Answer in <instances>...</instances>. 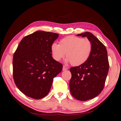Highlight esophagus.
Masks as SVG:
<instances>
[{
	"mask_svg": "<svg viewBox=\"0 0 121 121\" xmlns=\"http://www.w3.org/2000/svg\"><path fill=\"white\" fill-rule=\"evenodd\" d=\"M62 69H63V70H67V69H68V68H67V67H65V65H63Z\"/></svg>",
	"mask_w": 121,
	"mask_h": 121,
	"instance_id": "1",
	"label": "esophagus"
}]
</instances>
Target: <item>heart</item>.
<instances>
[{
	"label": "heart",
	"mask_w": 121,
	"mask_h": 121,
	"mask_svg": "<svg viewBox=\"0 0 121 121\" xmlns=\"http://www.w3.org/2000/svg\"><path fill=\"white\" fill-rule=\"evenodd\" d=\"M92 50V44L89 38L69 36L60 40L59 44L53 43L51 51L53 59L59 61L65 56L66 61L74 66L83 65L89 59Z\"/></svg>",
	"instance_id": "obj_1"
}]
</instances>
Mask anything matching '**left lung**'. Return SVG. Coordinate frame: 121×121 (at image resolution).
Here are the masks:
<instances>
[{
    "mask_svg": "<svg viewBox=\"0 0 121 121\" xmlns=\"http://www.w3.org/2000/svg\"><path fill=\"white\" fill-rule=\"evenodd\" d=\"M86 37L92 44L89 58L84 64L71 67V78L69 82L70 93L81 101L97 97L103 90L109 70V62L105 46L89 32L77 35Z\"/></svg>",
    "mask_w": 121,
    "mask_h": 121,
    "instance_id": "left-lung-1",
    "label": "left lung"
}]
</instances>
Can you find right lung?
<instances>
[{"label":"right lung","instance_id":"obj_1","mask_svg":"<svg viewBox=\"0 0 121 121\" xmlns=\"http://www.w3.org/2000/svg\"><path fill=\"white\" fill-rule=\"evenodd\" d=\"M59 35L37 31L22 39L14 52L13 76L24 95L39 99L50 92L53 78L62 70L52 56L51 46Z\"/></svg>","mask_w":121,"mask_h":121}]
</instances>
